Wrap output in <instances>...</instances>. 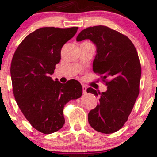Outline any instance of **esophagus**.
Masks as SVG:
<instances>
[{"label": "esophagus", "mask_w": 157, "mask_h": 157, "mask_svg": "<svg viewBox=\"0 0 157 157\" xmlns=\"http://www.w3.org/2000/svg\"><path fill=\"white\" fill-rule=\"evenodd\" d=\"M82 88H83V94H86V89H87V88H86V86H83Z\"/></svg>", "instance_id": "esophagus-1"}]
</instances>
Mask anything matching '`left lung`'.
I'll use <instances>...</instances> for the list:
<instances>
[{
  "label": "left lung",
  "instance_id": "obj_1",
  "mask_svg": "<svg viewBox=\"0 0 157 157\" xmlns=\"http://www.w3.org/2000/svg\"><path fill=\"white\" fill-rule=\"evenodd\" d=\"M84 40H90L96 47L93 70L103 75L108 86L102 93L87 89L100 98L97 106L88 113V122L99 132H115L127 122L139 95L141 65L137 52L127 36L106 26L83 29L76 41ZM107 78L108 82L104 80Z\"/></svg>",
  "mask_w": 157,
  "mask_h": 157
}]
</instances>
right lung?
<instances>
[{"instance_id":"1","label":"right lung","mask_w":157,"mask_h":157,"mask_svg":"<svg viewBox=\"0 0 157 157\" xmlns=\"http://www.w3.org/2000/svg\"><path fill=\"white\" fill-rule=\"evenodd\" d=\"M77 29V27L36 29L20 43L11 62L16 103L31 125L46 135L62 128L63 107L82 95V86L78 81L72 79L62 83L50 76L60 62L63 45Z\"/></svg>"}]
</instances>
